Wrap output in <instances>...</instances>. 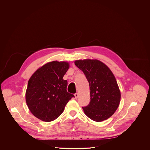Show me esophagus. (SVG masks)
Returning a JSON list of instances; mask_svg holds the SVG:
<instances>
[{"label": "esophagus", "mask_w": 150, "mask_h": 150, "mask_svg": "<svg viewBox=\"0 0 150 150\" xmlns=\"http://www.w3.org/2000/svg\"><path fill=\"white\" fill-rule=\"evenodd\" d=\"M75 98H76V99H77L78 98V96H79V94H78V93H75Z\"/></svg>", "instance_id": "1"}]
</instances>
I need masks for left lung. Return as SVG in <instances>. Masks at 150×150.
Masks as SVG:
<instances>
[{
  "instance_id": "left-lung-1",
  "label": "left lung",
  "mask_w": 150,
  "mask_h": 150,
  "mask_svg": "<svg viewBox=\"0 0 150 150\" xmlns=\"http://www.w3.org/2000/svg\"><path fill=\"white\" fill-rule=\"evenodd\" d=\"M84 74L90 86V102L82 107L85 115L93 121L107 120L116 111L121 93L113 72L106 64L97 59L75 61Z\"/></svg>"
}]
</instances>
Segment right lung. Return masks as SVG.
<instances>
[{
	"mask_svg": "<svg viewBox=\"0 0 150 150\" xmlns=\"http://www.w3.org/2000/svg\"><path fill=\"white\" fill-rule=\"evenodd\" d=\"M69 67L66 62L53 61L39 68L29 79L25 98L34 116L45 122L54 120L63 112L74 96L67 91L63 76Z\"/></svg>",
	"mask_w": 150,
	"mask_h": 150,
	"instance_id": "add662e5",
	"label": "right lung"
}]
</instances>
